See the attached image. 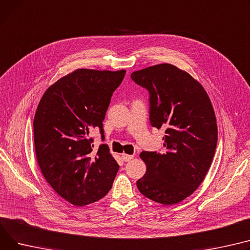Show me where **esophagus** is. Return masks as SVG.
<instances>
[{"label":"esophagus","instance_id":"1","mask_svg":"<svg viewBox=\"0 0 250 250\" xmlns=\"http://www.w3.org/2000/svg\"><path fill=\"white\" fill-rule=\"evenodd\" d=\"M122 158H123V160H124L125 162H128V161H130L132 158H134V156H132V155H126V154H122Z\"/></svg>","mask_w":250,"mask_h":250}]
</instances>
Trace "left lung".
I'll return each instance as SVG.
<instances>
[{"label":"left lung","mask_w":250,"mask_h":250,"mask_svg":"<svg viewBox=\"0 0 250 250\" xmlns=\"http://www.w3.org/2000/svg\"><path fill=\"white\" fill-rule=\"evenodd\" d=\"M149 93V122L166 128V152H142L146 172L137 181L151 200L173 205L195 192L209 171L217 145V124L210 98L188 72L168 63L132 72Z\"/></svg>","instance_id":"left-lung-1"}]
</instances>
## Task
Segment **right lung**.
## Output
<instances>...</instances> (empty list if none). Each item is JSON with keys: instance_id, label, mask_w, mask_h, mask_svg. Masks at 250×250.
<instances>
[{"instance_id": "1", "label": "right lung", "mask_w": 250, "mask_h": 250, "mask_svg": "<svg viewBox=\"0 0 250 250\" xmlns=\"http://www.w3.org/2000/svg\"><path fill=\"white\" fill-rule=\"evenodd\" d=\"M125 70L76 69L43 94L34 123V144L40 170L54 191L75 206L104 197L120 166L107 145L93 152L91 129H101L113 91Z\"/></svg>"}]
</instances>
